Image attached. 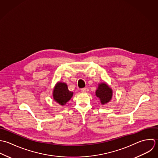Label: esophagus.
<instances>
[{
	"mask_svg": "<svg viewBox=\"0 0 158 158\" xmlns=\"http://www.w3.org/2000/svg\"><path fill=\"white\" fill-rule=\"evenodd\" d=\"M81 90V92H82V93H86V92H87V89H86V88H83V89H82Z\"/></svg>",
	"mask_w": 158,
	"mask_h": 158,
	"instance_id": "obj_1",
	"label": "esophagus"
}]
</instances>
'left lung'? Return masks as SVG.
<instances>
[{
    "instance_id": "1",
    "label": "left lung",
    "mask_w": 158,
    "mask_h": 158,
    "mask_svg": "<svg viewBox=\"0 0 158 158\" xmlns=\"http://www.w3.org/2000/svg\"><path fill=\"white\" fill-rule=\"evenodd\" d=\"M95 95L100 100L101 104L104 105L111 101L113 91L107 83L102 82L98 84Z\"/></svg>"
}]
</instances>
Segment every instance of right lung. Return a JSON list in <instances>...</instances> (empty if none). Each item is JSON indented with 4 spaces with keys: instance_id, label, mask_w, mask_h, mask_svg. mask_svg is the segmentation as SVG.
Wrapping results in <instances>:
<instances>
[{
    "instance_id": "obj_1",
    "label": "right lung",
    "mask_w": 158,
    "mask_h": 158,
    "mask_svg": "<svg viewBox=\"0 0 158 158\" xmlns=\"http://www.w3.org/2000/svg\"><path fill=\"white\" fill-rule=\"evenodd\" d=\"M73 95V92L69 91L66 83L58 82L53 90L52 96L54 101L62 106H64Z\"/></svg>"
}]
</instances>
